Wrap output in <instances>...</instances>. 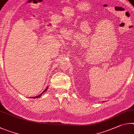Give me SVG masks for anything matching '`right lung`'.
I'll return each mask as SVG.
<instances>
[{
    "mask_svg": "<svg viewBox=\"0 0 134 134\" xmlns=\"http://www.w3.org/2000/svg\"><path fill=\"white\" fill-rule=\"evenodd\" d=\"M48 86H47V87L46 88V89L45 90H44L43 91V92H42V93H41V94L40 95H37V96H36V97H31V98H39V97H41V95L43 94V93L44 92H46V91L48 90Z\"/></svg>",
    "mask_w": 134,
    "mask_h": 134,
    "instance_id": "obj_1",
    "label": "right lung"
}]
</instances>
